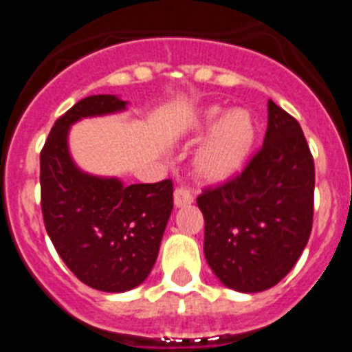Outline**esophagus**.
I'll return each instance as SVG.
<instances>
[{"label":"esophagus","mask_w":352,"mask_h":352,"mask_svg":"<svg viewBox=\"0 0 352 352\" xmlns=\"http://www.w3.org/2000/svg\"><path fill=\"white\" fill-rule=\"evenodd\" d=\"M192 203H194V197H192V194L186 190L185 186H179V188L174 190V206L185 208Z\"/></svg>","instance_id":"1"}]
</instances>
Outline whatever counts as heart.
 I'll return each mask as SVG.
<instances>
[{
	"label": "heart",
	"mask_w": 352,
	"mask_h": 352,
	"mask_svg": "<svg viewBox=\"0 0 352 352\" xmlns=\"http://www.w3.org/2000/svg\"><path fill=\"white\" fill-rule=\"evenodd\" d=\"M192 158L194 174L201 182L219 185L234 179L248 166L257 138L259 123L248 109L236 107L223 111L210 105L188 118L183 130L188 135L207 132Z\"/></svg>",
	"instance_id": "heart-1"
}]
</instances>
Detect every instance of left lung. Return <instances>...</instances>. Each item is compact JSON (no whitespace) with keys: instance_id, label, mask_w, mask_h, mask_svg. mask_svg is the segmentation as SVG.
<instances>
[{"instance_id":"left-lung-1","label":"left lung","mask_w":352,"mask_h":352,"mask_svg":"<svg viewBox=\"0 0 352 352\" xmlns=\"http://www.w3.org/2000/svg\"><path fill=\"white\" fill-rule=\"evenodd\" d=\"M314 183L300 123L268 100L263 148L239 176L197 197L204 257L226 287L261 292L291 272L312 231Z\"/></svg>"}]
</instances>
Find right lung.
Returning a JSON list of instances; mask_svg holds the SVG:
<instances>
[{
    "label": "right lung",
    "mask_w": 352,
    "mask_h": 352,
    "mask_svg": "<svg viewBox=\"0 0 352 352\" xmlns=\"http://www.w3.org/2000/svg\"><path fill=\"white\" fill-rule=\"evenodd\" d=\"M116 95H93L56 121L40 153L45 229L74 275L104 292H125L148 278L173 211V182L123 185L77 166L70 126L84 118L126 111Z\"/></svg>",
    "instance_id": "add662e5"
}]
</instances>
